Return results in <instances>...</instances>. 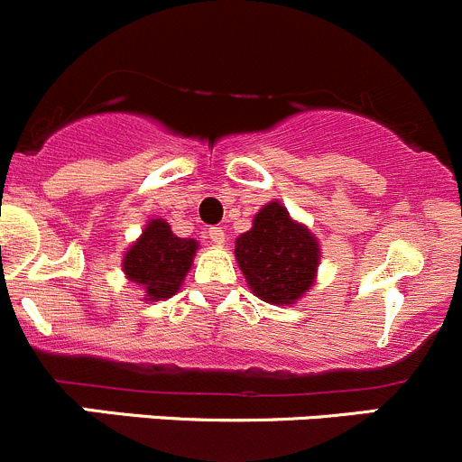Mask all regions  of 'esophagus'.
Masks as SVG:
<instances>
[{
	"mask_svg": "<svg viewBox=\"0 0 462 462\" xmlns=\"http://www.w3.org/2000/svg\"><path fill=\"white\" fill-rule=\"evenodd\" d=\"M208 237H211V242H216V245H222V242L226 240V233L222 226H211V229H208Z\"/></svg>",
	"mask_w": 462,
	"mask_h": 462,
	"instance_id": "esophagus-1",
	"label": "esophagus"
}]
</instances>
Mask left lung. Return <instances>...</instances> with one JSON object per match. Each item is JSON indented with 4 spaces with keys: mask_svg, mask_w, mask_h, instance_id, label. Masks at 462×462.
Returning <instances> with one entry per match:
<instances>
[{
    "mask_svg": "<svg viewBox=\"0 0 462 462\" xmlns=\"http://www.w3.org/2000/svg\"><path fill=\"white\" fill-rule=\"evenodd\" d=\"M236 258L255 296L267 303H294L312 287L319 245L278 202L255 216L251 231L236 240Z\"/></svg>",
    "mask_w": 462,
    "mask_h": 462,
    "instance_id": "obj_1",
    "label": "left lung"
}]
</instances>
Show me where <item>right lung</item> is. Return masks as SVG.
Returning <instances> with one entry per match:
<instances>
[{
    "label": "right lung",
    "instance_id": "1",
    "mask_svg": "<svg viewBox=\"0 0 462 462\" xmlns=\"http://www.w3.org/2000/svg\"><path fill=\"white\" fill-rule=\"evenodd\" d=\"M198 242L177 237L168 222L152 220L123 258L127 278L143 287L150 300L171 299L190 269Z\"/></svg>",
    "mask_w": 462,
    "mask_h": 462
}]
</instances>
